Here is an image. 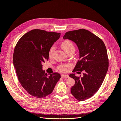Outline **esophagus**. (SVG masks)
Returning <instances> with one entry per match:
<instances>
[{"label":"esophagus","instance_id":"1","mask_svg":"<svg viewBox=\"0 0 121 121\" xmlns=\"http://www.w3.org/2000/svg\"><path fill=\"white\" fill-rule=\"evenodd\" d=\"M61 78H63V79H64V78H68L69 77V76L68 75H65V74H62L61 75Z\"/></svg>","mask_w":121,"mask_h":121}]
</instances>
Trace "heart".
Instances as JSON below:
<instances>
[{
    "mask_svg": "<svg viewBox=\"0 0 121 121\" xmlns=\"http://www.w3.org/2000/svg\"><path fill=\"white\" fill-rule=\"evenodd\" d=\"M61 47L62 49H63L66 53H68V52H71V51L72 50H75V47L74 45L73 44V43L71 41H69V40H67L63 41L61 43ZM54 50V47H52V48H50L49 53V56L50 57L52 56ZM65 67H67V65H61V66H60L59 68L60 70L63 72H65L66 71V69L65 68Z\"/></svg>",
    "mask_w": 121,
    "mask_h": 121,
    "instance_id": "b5f03b06",
    "label": "heart"
}]
</instances>
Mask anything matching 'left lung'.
<instances>
[{"label": "left lung", "mask_w": 121, "mask_h": 121, "mask_svg": "<svg viewBox=\"0 0 121 121\" xmlns=\"http://www.w3.org/2000/svg\"><path fill=\"white\" fill-rule=\"evenodd\" d=\"M64 39H69L77 46L79 58L73 72L83 76H76L72 73L69 76L75 80L71 88L72 94L77 99L84 101L93 96L99 89L108 68V53L104 43L95 35L85 29L67 32Z\"/></svg>", "instance_id": "left-lung-1"}]
</instances>
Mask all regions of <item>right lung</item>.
<instances>
[{"mask_svg": "<svg viewBox=\"0 0 121 121\" xmlns=\"http://www.w3.org/2000/svg\"><path fill=\"white\" fill-rule=\"evenodd\" d=\"M60 36V33L34 29L24 35L15 47L13 64L18 80L33 96H48L61 77L59 73L47 74L42 69V64L48 60L51 47Z\"/></svg>", "mask_w": 121, "mask_h": 121, "instance_id": "add662e5", "label": "right lung"}]
</instances>
